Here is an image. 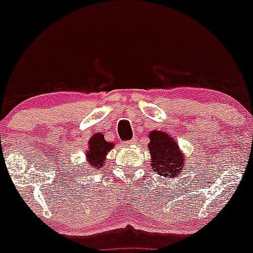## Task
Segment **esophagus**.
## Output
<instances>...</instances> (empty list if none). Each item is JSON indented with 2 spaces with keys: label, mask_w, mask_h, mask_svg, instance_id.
Masks as SVG:
<instances>
[{
  "label": "esophagus",
  "mask_w": 253,
  "mask_h": 253,
  "mask_svg": "<svg viewBox=\"0 0 253 253\" xmlns=\"http://www.w3.org/2000/svg\"><path fill=\"white\" fill-rule=\"evenodd\" d=\"M136 142H137V138H133V139H131V141H127L125 143H126V144H134Z\"/></svg>",
  "instance_id": "1"
}]
</instances>
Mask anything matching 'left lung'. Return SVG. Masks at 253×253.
<instances>
[{"mask_svg": "<svg viewBox=\"0 0 253 253\" xmlns=\"http://www.w3.org/2000/svg\"><path fill=\"white\" fill-rule=\"evenodd\" d=\"M149 149L152 155V168L155 172L164 177H176L185 168V158L178 145L169 134L162 131L149 133Z\"/></svg>", "mask_w": 253, "mask_h": 253, "instance_id": "left-lung-1", "label": "left lung"}]
</instances>
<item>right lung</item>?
I'll use <instances>...</instances> for the list:
<instances>
[{"instance_id":"right-lung-1","label":"right lung","mask_w":253,"mask_h":253,"mask_svg":"<svg viewBox=\"0 0 253 253\" xmlns=\"http://www.w3.org/2000/svg\"><path fill=\"white\" fill-rule=\"evenodd\" d=\"M114 144L110 142L105 141L104 134L95 133L90 139H89V149L86 152V158H88L89 167L99 169L105 163V155L108 154L109 150L112 149ZM88 171V170H86Z\"/></svg>"}]
</instances>
